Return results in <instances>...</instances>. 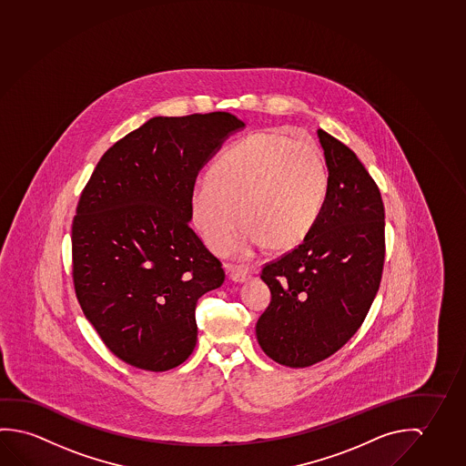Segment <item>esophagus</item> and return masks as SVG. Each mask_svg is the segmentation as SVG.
Masks as SVG:
<instances>
[{"label":"esophagus","mask_w":466,"mask_h":466,"mask_svg":"<svg viewBox=\"0 0 466 466\" xmlns=\"http://www.w3.org/2000/svg\"><path fill=\"white\" fill-rule=\"evenodd\" d=\"M227 268H228L229 279L233 281H239V283H243V281L249 280V279H251V272H249L246 267L227 266Z\"/></svg>","instance_id":"34e87169"}]
</instances>
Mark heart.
I'll list each match as a JSON object with an SVG mask.
<instances>
[{"label":"heart","mask_w":466,"mask_h":466,"mask_svg":"<svg viewBox=\"0 0 466 466\" xmlns=\"http://www.w3.org/2000/svg\"><path fill=\"white\" fill-rule=\"evenodd\" d=\"M324 157L312 142L260 133L237 142L192 189V214L215 252L251 256L267 244L287 249L308 237L327 194ZM238 215H236V212Z\"/></svg>","instance_id":"obj_1"}]
</instances>
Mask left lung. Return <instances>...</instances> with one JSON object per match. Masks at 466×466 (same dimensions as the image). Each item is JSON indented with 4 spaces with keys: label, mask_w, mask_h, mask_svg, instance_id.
<instances>
[{
    "label": "left lung",
    "mask_w": 466,
    "mask_h": 466,
    "mask_svg": "<svg viewBox=\"0 0 466 466\" xmlns=\"http://www.w3.org/2000/svg\"><path fill=\"white\" fill-rule=\"evenodd\" d=\"M318 136L329 170L318 222L260 274L272 299L256 325L258 345L289 368L324 361L355 335L384 268L380 191L351 148L322 129Z\"/></svg>",
    "instance_id": "1"
}]
</instances>
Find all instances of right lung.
I'll return each instance as SVG.
<instances>
[{
    "label": "right lung",
    "mask_w": 466,
    "mask_h": 466,
    "mask_svg": "<svg viewBox=\"0 0 466 466\" xmlns=\"http://www.w3.org/2000/svg\"><path fill=\"white\" fill-rule=\"evenodd\" d=\"M244 123L227 111L156 116L113 144L73 220L82 312L111 353L173 370L198 341L196 304L222 287V262L189 227L200 168Z\"/></svg>",
    "instance_id": "right-lung-1"
}]
</instances>
